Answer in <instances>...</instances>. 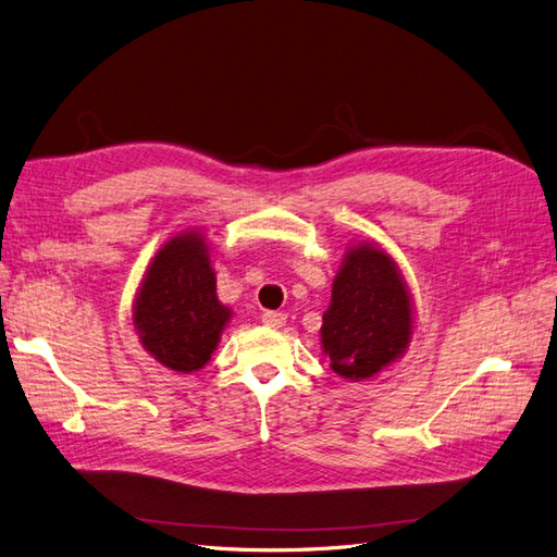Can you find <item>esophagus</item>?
Instances as JSON below:
<instances>
[{"label": "esophagus", "mask_w": 557, "mask_h": 557, "mask_svg": "<svg viewBox=\"0 0 557 557\" xmlns=\"http://www.w3.org/2000/svg\"><path fill=\"white\" fill-rule=\"evenodd\" d=\"M285 320H288V315L281 313V311H267V313H262V323H264L267 327H272V330L283 327Z\"/></svg>", "instance_id": "34e87169"}]
</instances>
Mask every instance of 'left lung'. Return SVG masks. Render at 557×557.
Returning <instances> with one entry per match:
<instances>
[{
    "label": "left lung",
    "mask_w": 557,
    "mask_h": 557,
    "mask_svg": "<svg viewBox=\"0 0 557 557\" xmlns=\"http://www.w3.org/2000/svg\"><path fill=\"white\" fill-rule=\"evenodd\" d=\"M416 330V301L395 258L376 242L344 252L323 313L320 346L334 374L372 379L407 352Z\"/></svg>",
    "instance_id": "8db88e82"
}]
</instances>
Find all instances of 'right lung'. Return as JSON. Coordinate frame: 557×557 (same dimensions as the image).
<instances>
[{
  "label": "right lung",
  "mask_w": 557,
  "mask_h": 557,
  "mask_svg": "<svg viewBox=\"0 0 557 557\" xmlns=\"http://www.w3.org/2000/svg\"><path fill=\"white\" fill-rule=\"evenodd\" d=\"M232 320L215 295L207 232L183 230L146 267L132 305V325L150 358L178 374L205 369Z\"/></svg>",
  "instance_id": "1"
}]
</instances>
